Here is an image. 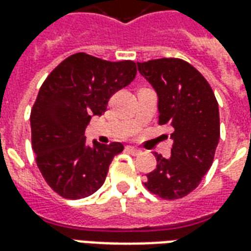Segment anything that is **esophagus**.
Returning <instances> with one entry per match:
<instances>
[{
    "instance_id": "esophagus-1",
    "label": "esophagus",
    "mask_w": 251,
    "mask_h": 251,
    "mask_svg": "<svg viewBox=\"0 0 251 251\" xmlns=\"http://www.w3.org/2000/svg\"><path fill=\"white\" fill-rule=\"evenodd\" d=\"M126 151L129 153H131L133 156H137V154H140L141 151L140 149H137V148H133V147H126Z\"/></svg>"
}]
</instances>
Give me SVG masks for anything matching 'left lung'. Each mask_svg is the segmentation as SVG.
Here are the masks:
<instances>
[{
  "label": "left lung",
  "instance_id": "1",
  "mask_svg": "<svg viewBox=\"0 0 251 251\" xmlns=\"http://www.w3.org/2000/svg\"><path fill=\"white\" fill-rule=\"evenodd\" d=\"M158 97V124L174 127L171 157L154 153L148 191L175 200L192 192L211 168L219 142V109L212 88L194 66L176 57L137 63Z\"/></svg>",
  "mask_w": 251,
  "mask_h": 251
}]
</instances>
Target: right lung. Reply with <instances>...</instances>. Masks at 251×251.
I'll return each instance as SVG.
<instances>
[{
	"instance_id": "right-lung-1",
	"label": "right lung",
	"mask_w": 251,
	"mask_h": 251,
	"mask_svg": "<svg viewBox=\"0 0 251 251\" xmlns=\"http://www.w3.org/2000/svg\"><path fill=\"white\" fill-rule=\"evenodd\" d=\"M136 74L131 60L107 62L79 52L63 60L41 84L30 111L32 149L47 184L62 198L82 199L104 183L124 145L94 141L88 147L84 130Z\"/></svg>"
}]
</instances>
